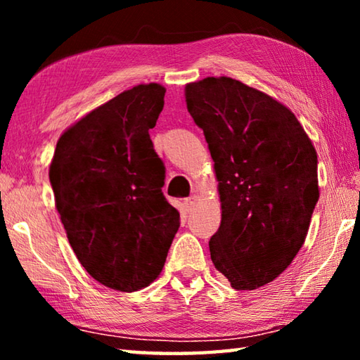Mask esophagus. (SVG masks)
Wrapping results in <instances>:
<instances>
[{"label": "esophagus", "instance_id": "obj_1", "mask_svg": "<svg viewBox=\"0 0 360 360\" xmlns=\"http://www.w3.org/2000/svg\"><path fill=\"white\" fill-rule=\"evenodd\" d=\"M195 203H197V195H191V197H187L184 200V205H186L187 210H192L193 206H195Z\"/></svg>", "mask_w": 360, "mask_h": 360}]
</instances>
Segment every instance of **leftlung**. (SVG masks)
<instances>
[{"label":"left lung","instance_id":"8db88e82","mask_svg":"<svg viewBox=\"0 0 360 360\" xmlns=\"http://www.w3.org/2000/svg\"><path fill=\"white\" fill-rule=\"evenodd\" d=\"M214 160L222 221L211 260L236 290L271 283L307 238L319 198L318 155L281 103L231 77L186 85Z\"/></svg>","mask_w":360,"mask_h":360}]
</instances>
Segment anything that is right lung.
I'll use <instances>...</instances> for the list:
<instances>
[{
    "mask_svg": "<svg viewBox=\"0 0 360 360\" xmlns=\"http://www.w3.org/2000/svg\"><path fill=\"white\" fill-rule=\"evenodd\" d=\"M165 89L136 85L60 136L49 179L77 260L106 288L133 292L160 275L179 229L150 141Z\"/></svg>",
    "mask_w": 360,
    "mask_h": 360,
    "instance_id": "add662e5",
    "label": "right lung"
}]
</instances>
